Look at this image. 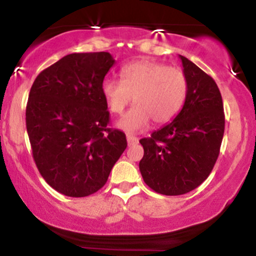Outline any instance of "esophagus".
I'll return each instance as SVG.
<instances>
[{
	"mask_svg": "<svg viewBox=\"0 0 256 256\" xmlns=\"http://www.w3.org/2000/svg\"><path fill=\"white\" fill-rule=\"evenodd\" d=\"M126 140H128V146H134V144H137V143H138V138L134 137V136H131V134H128V136H126Z\"/></svg>",
	"mask_w": 256,
	"mask_h": 256,
	"instance_id": "esophagus-1",
	"label": "esophagus"
}]
</instances>
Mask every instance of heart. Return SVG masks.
<instances>
[{
	"instance_id": "b5f03b06",
	"label": "heart",
	"mask_w": 256,
	"mask_h": 256,
	"mask_svg": "<svg viewBox=\"0 0 256 256\" xmlns=\"http://www.w3.org/2000/svg\"><path fill=\"white\" fill-rule=\"evenodd\" d=\"M122 82L104 79L101 94L112 113L119 114L132 101L136 106L116 122L125 132H140L150 125L171 122L183 107L188 94V79L177 67L152 60H138L120 71Z\"/></svg>"
}]
</instances>
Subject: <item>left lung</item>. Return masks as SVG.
<instances>
[{"label": "left lung", "mask_w": 256, "mask_h": 256, "mask_svg": "<svg viewBox=\"0 0 256 256\" xmlns=\"http://www.w3.org/2000/svg\"><path fill=\"white\" fill-rule=\"evenodd\" d=\"M188 79L183 108L171 122L140 140L143 180L167 196L196 189L212 172L225 128L222 98L212 77L179 55Z\"/></svg>", "instance_id": "8db88e82"}]
</instances>
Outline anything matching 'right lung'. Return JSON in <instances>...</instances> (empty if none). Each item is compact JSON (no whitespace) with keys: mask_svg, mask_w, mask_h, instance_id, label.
I'll return each instance as SVG.
<instances>
[{"mask_svg":"<svg viewBox=\"0 0 256 256\" xmlns=\"http://www.w3.org/2000/svg\"><path fill=\"white\" fill-rule=\"evenodd\" d=\"M116 64L110 52H74L46 68L32 84L26 128L44 180L70 198L101 189L128 146L124 132L107 128L102 82Z\"/></svg>","mask_w":256,"mask_h":256,"instance_id":"1","label":"right lung"}]
</instances>
